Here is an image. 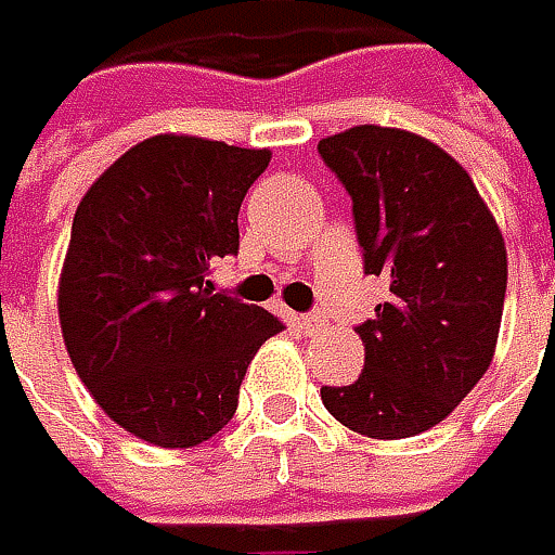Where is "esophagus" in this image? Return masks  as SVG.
<instances>
[{
  "label": "esophagus",
  "mask_w": 555,
  "mask_h": 555,
  "mask_svg": "<svg viewBox=\"0 0 555 555\" xmlns=\"http://www.w3.org/2000/svg\"><path fill=\"white\" fill-rule=\"evenodd\" d=\"M298 326H301L305 333H317V330H323V326H326V317H323L320 310H313V313H301V317H298Z\"/></svg>",
  "instance_id": "34e87169"
}]
</instances>
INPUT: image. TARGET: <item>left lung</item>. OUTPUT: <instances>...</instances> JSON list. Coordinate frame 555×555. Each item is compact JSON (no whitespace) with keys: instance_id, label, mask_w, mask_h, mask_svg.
<instances>
[{"instance_id":"1","label":"left lung","mask_w":555,"mask_h":555,"mask_svg":"<svg viewBox=\"0 0 555 555\" xmlns=\"http://www.w3.org/2000/svg\"><path fill=\"white\" fill-rule=\"evenodd\" d=\"M351 197L367 276L389 301L358 326L364 371L323 386L354 434L405 440L440 424L487 374L505 301V242L472 176L437 144L358 125L317 144Z\"/></svg>"}]
</instances>
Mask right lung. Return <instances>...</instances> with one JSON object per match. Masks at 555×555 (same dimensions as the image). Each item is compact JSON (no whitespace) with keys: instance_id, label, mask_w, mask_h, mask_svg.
Wrapping results in <instances>:
<instances>
[{"instance_id":"add662e5","label":"right lung","mask_w":555,"mask_h":555,"mask_svg":"<svg viewBox=\"0 0 555 555\" xmlns=\"http://www.w3.org/2000/svg\"><path fill=\"white\" fill-rule=\"evenodd\" d=\"M270 150L159 134L90 184L72 222L59 320L72 364L118 427L163 449L219 434L282 320L212 292Z\"/></svg>"}]
</instances>
